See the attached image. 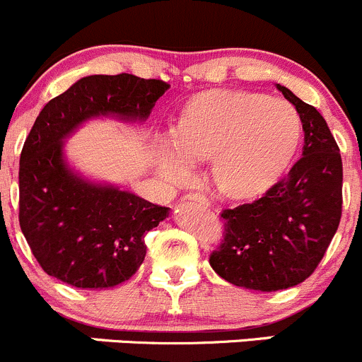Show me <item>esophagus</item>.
I'll use <instances>...</instances> for the list:
<instances>
[{
  "instance_id": "34e87169",
  "label": "esophagus",
  "mask_w": 362,
  "mask_h": 362,
  "mask_svg": "<svg viewBox=\"0 0 362 362\" xmlns=\"http://www.w3.org/2000/svg\"><path fill=\"white\" fill-rule=\"evenodd\" d=\"M185 199H187V202H194V203H199V204H203V206H208V204H210V202H208V198H206V196H203V194H198V192H189V194L185 196Z\"/></svg>"
}]
</instances>
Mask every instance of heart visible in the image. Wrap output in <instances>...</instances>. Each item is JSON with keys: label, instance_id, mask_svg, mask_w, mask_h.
Here are the masks:
<instances>
[{"label": "heart", "instance_id": "obj_1", "mask_svg": "<svg viewBox=\"0 0 362 362\" xmlns=\"http://www.w3.org/2000/svg\"><path fill=\"white\" fill-rule=\"evenodd\" d=\"M303 126L289 103L257 93L214 89L189 100L156 151V171L173 185L192 166L211 160V178L224 198L250 202L272 191L301 145Z\"/></svg>", "mask_w": 362, "mask_h": 362}]
</instances>
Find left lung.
Instances as JSON below:
<instances>
[{"instance_id": "left-lung-1", "label": "left lung", "mask_w": 362, "mask_h": 362, "mask_svg": "<svg viewBox=\"0 0 362 362\" xmlns=\"http://www.w3.org/2000/svg\"><path fill=\"white\" fill-rule=\"evenodd\" d=\"M305 131L303 158L257 202L224 210V242L210 264L229 284L273 293L305 282L317 268L341 218L343 166L324 117L287 87Z\"/></svg>"}]
</instances>
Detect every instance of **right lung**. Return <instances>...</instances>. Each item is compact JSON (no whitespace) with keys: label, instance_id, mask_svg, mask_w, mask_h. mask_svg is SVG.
<instances>
[{"label":"right lung","instance_id":"1","mask_svg":"<svg viewBox=\"0 0 362 362\" xmlns=\"http://www.w3.org/2000/svg\"><path fill=\"white\" fill-rule=\"evenodd\" d=\"M168 89L163 80L129 73L83 76L36 117L21 154L19 222L47 275L96 291L126 282L140 268L145 233L170 208L86 178L69 166L64 141L100 117L144 122Z\"/></svg>","mask_w":362,"mask_h":362}]
</instances>
